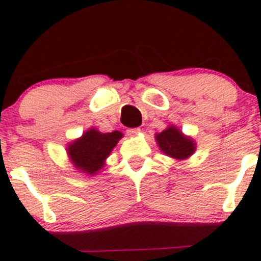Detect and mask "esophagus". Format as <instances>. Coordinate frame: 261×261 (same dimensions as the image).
<instances>
[{"mask_svg": "<svg viewBox=\"0 0 261 261\" xmlns=\"http://www.w3.org/2000/svg\"><path fill=\"white\" fill-rule=\"evenodd\" d=\"M126 133H128V136H130V137H137V136L140 135V128H130L126 130Z\"/></svg>", "mask_w": 261, "mask_h": 261, "instance_id": "34e87169", "label": "esophagus"}]
</instances>
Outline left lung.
<instances>
[{"label":"left lung","mask_w":261,"mask_h":261,"mask_svg":"<svg viewBox=\"0 0 261 261\" xmlns=\"http://www.w3.org/2000/svg\"><path fill=\"white\" fill-rule=\"evenodd\" d=\"M155 141L159 150L175 161H186L196 151L195 140L172 124L161 133H155Z\"/></svg>","instance_id":"8db88e82"}]
</instances>
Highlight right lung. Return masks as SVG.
I'll list each match as a JSON object with an SVG mask.
<instances>
[{
	"label": "right lung",
	"instance_id": "obj_1",
	"mask_svg": "<svg viewBox=\"0 0 261 261\" xmlns=\"http://www.w3.org/2000/svg\"><path fill=\"white\" fill-rule=\"evenodd\" d=\"M123 136L119 130L102 133L96 128H89L81 137L68 144L66 154L69 156V162L81 174H98V171L106 166V161L111 151L114 150Z\"/></svg>",
	"mask_w": 261,
	"mask_h": 261
}]
</instances>
